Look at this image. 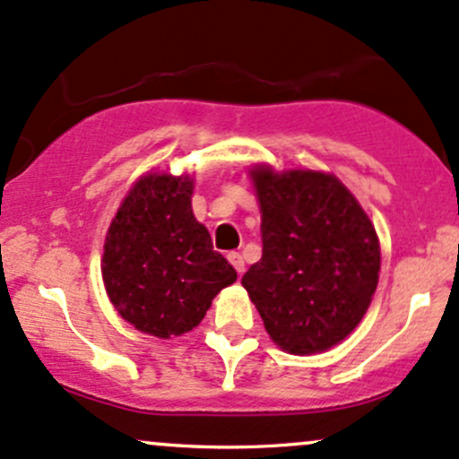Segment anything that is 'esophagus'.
<instances>
[{
    "label": "esophagus",
    "mask_w": 459,
    "mask_h": 459,
    "mask_svg": "<svg viewBox=\"0 0 459 459\" xmlns=\"http://www.w3.org/2000/svg\"><path fill=\"white\" fill-rule=\"evenodd\" d=\"M228 260L231 262V266H234V269L238 271V275L245 271V260H243V255L238 254V251H231V254L228 255Z\"/></svg>",
    "instance_id": "34e87169"
}]
</instances>
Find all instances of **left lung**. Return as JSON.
Listing matches in <instances>:
<instances>
[{"label":"left lung","mask_w":459,"mask_h":459,"mask_svg":"<svg viewBox=\"0 0 459 459\" xmlns=\"http://www.w3.org/2000/svg\"><path fill=\"white\" fill-rule=\"evenodd\" d=\"M262 212V257L243 275L273 342L310 355L358 327L379 280L373 223L338 178L251 171Z\"/></svg>","instance_id":"left-lung-1"}]
</instances>
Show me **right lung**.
I'll return each instance as SVG.
<instances>
[{
  "label": "right lung",
  "instance_id": "add662e5",
  "mask_svg": "<svg viewBox=\"0 0 459 459\" xmlns=\"http://www.w3.org/2000/svg\"><path fill=\"white\" fill-rule=\"evenodd\" d=\"M193 179L147 173L108 228L101 275L112 306L138 332L182 336L202 323L236 271L195 219Z\"/></svg>",
  "mask_w": 459,
  "mask_h": 459
}]
</instances>
